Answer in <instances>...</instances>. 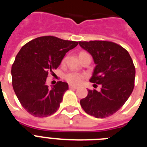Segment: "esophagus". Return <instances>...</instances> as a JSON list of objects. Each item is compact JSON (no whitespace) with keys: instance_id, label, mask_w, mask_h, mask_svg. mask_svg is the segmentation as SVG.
Instances as JSON below:
<instances>
[{"instance_id":"34e87169","label":"esophagus","mask_w":147,"mask_h":147,"mask_svg":"<svg viewBox=\"0 0 147 147\" xmlns=\"http://www.w3.org/2000/svg\"><path fill=\"white\" fill-rule=\"evenodd\" d=\"M69 88H71V89H78V86H76V85H69Z\"/></svg>"}]
</instances>
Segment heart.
Masks as SVG:
<instances>
[{"label":"heart","instance_id":"b5f03b06","mask_svg":"<svg viewBox=\"0 0 147 147\" xmlns=\"http://www.w3.org/2000/svg\"><path fill=\"white\" fill-rule=\"evenodd\" d=\"M85 54V52L80 53V54ZM82 75L76 72H69L65 75L66 80L69 83L74 84V85H76V84H79V83L81 82L82 80Z\"/></svg>","mask_w":147,"mask_h":147}]
</instances>
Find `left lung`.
Masks as SVG:
<instances>
[{"label": "left lung", "instance_id": "left-lung-1", "mask_svg": "<svg viewBox=\"0 0 147 147\" xmlns=\"http://www.w3.org/2000/svg\"><path fill=\"white\" fill-rule=\"evenodd\" d=\"M93 57L96 67L90 82L101 90H88L80 105L85 113L96 118L108 117L124 105L134 88L136 68L127 50L108 41L79 42Z\"/></svg>", "mask_w": 147, "mask_h": 147}]
</instances>
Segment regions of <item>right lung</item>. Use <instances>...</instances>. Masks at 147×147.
Wrapping results in <instances>:
<instances>
[{"mask_svg":"<svg viewBox=\"0 0 147 147\" xmlns=\"http://www.w3.org/2000/svg\"><path fill=\"white\" fill-rule=\"evenodd\" d=\"M77 45L75 41L45 36L22 47L11 67V77L14 91L27 112L36 117H47L58 110L68 85L59 82L49 88L46 78Z\"/></svg>","mask_w":147,"mask_h":147,"instance_id":"add662e5","label":"right lung"}]
</instances>
